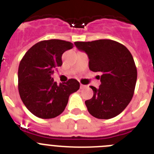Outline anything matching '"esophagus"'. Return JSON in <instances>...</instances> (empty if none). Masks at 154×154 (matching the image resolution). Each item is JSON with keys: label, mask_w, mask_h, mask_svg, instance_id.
I'll return each mask as SVG.
<instances>
[{"label": "esophagus", "mask_w": 154, "mask_h": 154, "mask_svg": "<svg viewBox=\"0 0 154 154\" xmlns=\"http://www.w3.org/2000/svg\"><path fill=\"white\" fill-rule=\"evenodd\" d=\"M85 88H87V85H80V89H85Z\"/></svg>", "instance_id": "1"}]
</instances>
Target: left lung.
I'll return each mask as SVG.
<instances>
[{
    "mask_svg": "<svg viewBox=\"0 0 154 154\" xmlns=\"http://www.w3.org/2000/svg\"><path fill=\"white\" fill-rule=\"evenodd\" d=\"M75 45L87 54L89 69L101 74L99 88L90 86L93 96L85 102L87 109L97 119L115 117L126 109L135 90L137 71L131 53L109 39L76 42Z\"/></svg>",
    "mask_w": 154,
    "mask_h": 154,
    "instance_id": "1",
    "label": "left lung"
}]
</instances>
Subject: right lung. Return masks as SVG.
Wrapping results in <instances>:
<instances>
[{
	"label": "right lung",
	"mask_w": 154,
	"mask_h": 154,
	"mask_svg": "<svg viewBox=\"0 0 154 154\" xmlns=\"http://www.w3.org/2000/svg\"><path fill=\"white\" fill-rule=\"evenodd\" d=\"M72 48V43L66 41H42L21 59L17 74L19 94L24 106L37 117L51 119L60 115L69 96L79 89V82L74 79L57 85L51 77L62 65V54Z\"/></svg>",
	"instance_id": "obj_1"
}]
</instances>
